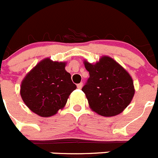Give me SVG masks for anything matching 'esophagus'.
<instances>
[{
	"label": "esophagus",
	"mask_w": 158,
	"mask_h": 158,
	"mask_svg": "<svg viewBox=\"0 0 158 158\" xmlns=\"http://www.w3.org/2000/svg\"><path fill=\"white\" fill-rule=\"evenodd\" d=\"M77 88H78V89H81V88H82V87H83V83H80V84H77Z\"/></svg>",
	"instance_id": "esophagus-1"
}]
</instances>
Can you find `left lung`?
<instances>
[{"label":"left lung","mask_w":158,"mask_h":158,"mask_svg":"<svg viewBox=\"0 0 158 158\" xmlns=\"http://www.w3.org/2000/svg\"><path fill=\"white\" fill-rule=\"evenodd\" d=\"M90 77L83 87L90 108L104 117L121 114L131 102L135 90L131 76L108 56L94 64L84 60Z\"/></svg>","instance_id":"8db88e82"}]
</instances>
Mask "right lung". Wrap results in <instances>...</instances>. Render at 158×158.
Masks as SVG:
<instances>
[{
  "instance_id": "right-lung-1",
  "label": "right lung",
  "mask_w": 158,
  "mask_h": 158,
  "mask_svg": "<svg viewBox=\"0 0 158 158\" xmlns=\"http://www.w3.org/2000/svg\"><path fill=\"white\" fill-rule=\"evenodd\" d=\"M65 66L66 62L44 58L26 74L20 94L31 111L48 118L64 107L71 93L77 88Z\"/></svg>"
}]
</instances>
